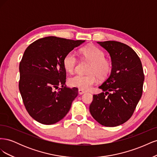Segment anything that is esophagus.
Listing matches in <instances>:
<instances>
[{
	"instance_id": "esophagus-1",
	"label": "esophagus",
	"mask_w": 157,
	"mask_h": 157,
	"mask_svg": "<svg viewBox=\"0 0 157 157\" xmlns=\"http://www.w3.org/2000/svg\"><path fill=\"white\" fill-rule=\"evenodd\" d=\"M84 93H86V91H84V90L78 89V94H79L80 95H82V94H84Z\"/></svg>"
}]
</instances>
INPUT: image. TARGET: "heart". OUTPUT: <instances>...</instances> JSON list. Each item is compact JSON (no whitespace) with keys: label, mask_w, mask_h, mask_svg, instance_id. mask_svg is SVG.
I'll use <instances>...</instances> for the list:
<instances>
[{"label":"heart","mask_w":157,"mask_h":157,"mask_svg":"<svg viewBox=\"0 0 157 157\" xmlns=\"http://www.w3.org/2000/svg\"><path fill=\"white\" fill-rule=\"evenodd\" d=\"M84 58L91 62L87 75H76L71 77L69 83L71 86L78 88L82 90H88L99 79H105L111 71V63L105 59L104 52L98 47L90 45L85 46L81 50ZM63 66L69 73H73L77 64V58L73 52H70L63 58Z\"/></svg>","instance_id":"1"}]
</instances>
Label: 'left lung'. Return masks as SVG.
<instances>
[{
	"label": "left lung",
	"instance_id": "obj_1",
	"mask_svg": "<svg viewBox=\"0 0 157 157\" xmlns=\"http://www.w3.org/2000/svg\"><path fill=\"white\" fill-rule=\"evenodd\" d=\"M111 56L112 69L109 78L94 95L90 105L93 118L104 126H117L132 117L141 99L144 81L141 60L129 46L120 42H98Z\"/></svg>",
	"mask_w": 157,
	"mask_h": 157
}]
</instances>
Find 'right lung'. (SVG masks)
I'll list each match as a JSON object with an SVG mask.
<instances>
[{
    "instance_id": "right-lung-1",
    "label": "right lung",
    "mask_w": 157,
    "mask_h": 157,
    "mask_svg": "<svg viewBox=\"0 0 157 157\" xmlns=\"http://www.w3.org/2000/svg\"><path fill=\"white\" fill-rule=\"evenodd\" d=\"M84 42L51 36L36 40L25 50L19 67V90L33 119L53 124L69 112L78 90L66 87L63 61L66 54ZM59 85L62 88L56 90Z\"/></svg>"
}]
</instances>
